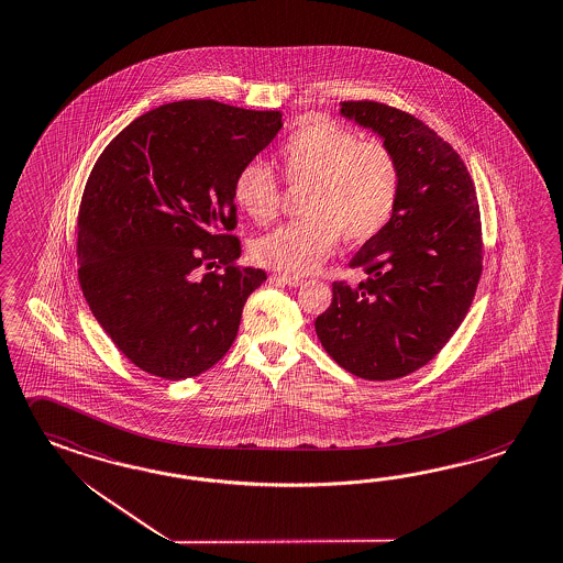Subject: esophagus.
I'll list each match as a JSON object with an SVG mask.
<instances>
[{
	"label": "esophagus",
	"instance_id": "esophagus-1",
	"mask_svg": "<svg viewBox=\"0 0 563 563\" xmlns=\"http://www.w3.org/2000/svg\"><path fill=\"white\" fill-rule=\"evenodd\" d=\"M274 282H282V284H286L289 288H296V286H302L303 277H298V275H277L275 274L272 277Z\"/></svg>",
	"mask_w": 563,
	"mask_h": 563
}]
</instances>
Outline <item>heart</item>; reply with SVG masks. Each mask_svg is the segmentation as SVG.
Masks as SVG:
<instances>
[{
    "label": "heart",
    "instance_id": "heart-1",
    "mask_svg": "<svg viewBox=\"0 0 563 563\" xmlns=\"http://www.w3.org/2000/svg\"><path fill=\"white\" fill-rule=\"evenodd\" d=\"M289 188L308 189L302 220L257 239L251 253L263 267L308 274L334 251L339 239L363 245L388 229L402 198V167L382 141L327 118H308L277 148ZM232 198L246 217L269 224L282 203L274 174L251 161L239 169Z\"/></svg>",
    "mask_w": 563,
    "mask_h": 563
}]
</instances>
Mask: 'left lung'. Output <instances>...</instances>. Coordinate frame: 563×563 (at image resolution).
Masks as SVG:
<instances>
[{
  "mask_svg": "<svg viewBox=\"0 0 563 563\" xmlns=\"http://www.w3.org/2000/svg\"><path fill=\"white\" fill-rule=\"evenodd\" d=\"M341 114L396 153L402 198L388 229L349 261L367 279L334 282L314 327L349 374L388 382L433 360L467 314L484 260L479 206L462 157L422 120L369 100L341 101Z\"/></svg>",
  "mask_w": 563,
  "mask_h": 563,
  "instance_id": "obj_1",
  "label": "left lung"
}]
</instances>
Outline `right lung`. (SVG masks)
I'll use <instances>...</instances> for the list:
<instances>
[{
    "label": "right lung",
    "instance_id": "1",
    "mask_svg": "<svg viewBox=\"0 0 563 563\" xmlns=\"http://www.w3.org/2000/svg\"><path fill=\"white\" fill-rule=\"evenodd\" d=\"M282 129L275 110L184 100L139 115L103 148L77 214L91 314L146 374L186 379L227 355L246 298L232 184Z\"/></svg>",
    "mask_w": 563,
    "mask_h": 563
}]
</instances>
